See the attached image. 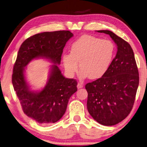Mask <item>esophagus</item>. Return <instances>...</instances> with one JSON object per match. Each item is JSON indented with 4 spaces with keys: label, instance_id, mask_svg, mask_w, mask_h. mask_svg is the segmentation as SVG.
I'll return each mask as SVG.
<instances>
[{
    "label": "esophagus",
    "instance_id": "esophagus-1",
    "mask_svg": "<svg viewBox=\"0 0 147 147\" xmlns=\"http://www.w3.org/2000/svg\"><path fill=\"white\" fill-rule=\"evenodd\" d=\"M83 86H84V85H83V84H81V83H78V85H77V87H78V89H81V88L83 87Z\"/></svg>",
    "mask_w": 147,
    "mask_h": 147
}]
</instances>
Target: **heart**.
<instances>
[{
    "instance_id": "b5f03b06",
    "label": "heart",
    "mask_w": 147,
    "mask_h": 147,
    "mask_svg": "<svg viewBox=\"0 0 147 147\" xmlns=\"http://www.w3.org/2000/svg\"><path fill=\"white\" fill-rule=\"evenodd\" d=\"M115 46L109 40L91 35L82 36L71 47L70 54L62 57L67 73L73 76L81 69L82 78L99 79L107 73L113 61Z\"/></svg>"
}]
</instances>
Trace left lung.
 I'll return each instance as SVG.
<instances>
[{"mask_svg":"<svg viewBox=\"0 0 147 147\" xmlns=\"http://www.w3.org/2000/svg\"><path fill=\"white\" fill-rule=\"evenodd\" d=\"M98 32L109 34L118 51L105 75L85 85L87 107L94 120L112 126L126 118L131 111L139 85V73L134 52L127 42L111 31Z\"/></svg>","mask_w":147,"mask_h":147,"instance_id":"left-lung-1","label":"left lung"}]
</instances>
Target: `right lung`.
Listing matches in <instances>:
<instances>
[{
    "mask_svg": "<svg viewBox=\"0 0 147 147\" xmlns=\"http://www.w3.org/2000/svg\"><path fill=\"white\" fill-rule=\"evenodd\" d=\"M73 34L57 31L34 34L21 45L13 66L12 84L22 110L38 123L47 125L58 121L65 114L69 98L77 90L76 80L65 78L57 65L66 42ZM46 58L52 66L47 85L40 92L31 91L26 82L24 67L36 58Z\"/></svg>",
    "mask_w": 147,
    "mask_h": 147,
    "instance_id": "1",
    "label": "right lung"
}]
</instances>
